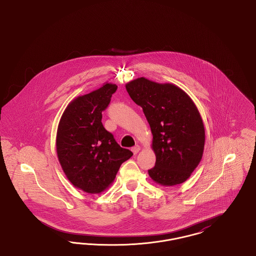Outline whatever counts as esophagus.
Segmentation results:
<instances>
[{
  "label": "esophagus",
  "instance_id": "esophagus-1",
  "mask_svg": "<svg viewBox=\"0 0 256 256\" xmlns=\"http://www.w3.org/2000/svg\"><path fill=\"white\" fill-rule=\"evenodd\" d=\"M132 152H134V154H138V152L140 150V146H139V145L134 146V148H132Z\"/></svg>",
  "mask_w": 256,
  "mask_h": 256
}]
</instances>
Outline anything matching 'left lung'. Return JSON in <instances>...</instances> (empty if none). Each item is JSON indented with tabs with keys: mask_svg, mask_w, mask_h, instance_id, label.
<instances>
[{
	"mask_svg": "<svg viewBox=\"0 0 256 256\" xmlns=\"http://www.w3.org/2000/svg\"><path fill=\"white\" fill-rule=\"evenodd\" d=\"M143 112L152 134L156 166L148 172L154 182L172 186L186 182L200 162L206 132L194 102L172 84L139 78L126 84Z\"/></svg>",
	"mask_w": 256,
	"mask_h": 256,
	"instance_id": "left-lung-1",
	"label": "left lung"
}]
</instances>
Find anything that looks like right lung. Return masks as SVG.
Segmentation results:
<instances>
[{
	"instance_id": "right-lung-1",
	"label": "right lung",
	"mask_w": 256,
	"mask_h": 256,
	"mask_svg": "<svg viewBox=\"0 0 256 256\" xmlns=\"http://www.w3.org/2000/svg\"><path fill=\"white\" fill-rule=\"evenodd\" d=\"M116 90V84L106 82L74 98L58 124L56 154L61 168L74 187L88 194L108 189L122 162L134 156L120 146L102 122V112Z\"/></svg>"
}]
</instances>
